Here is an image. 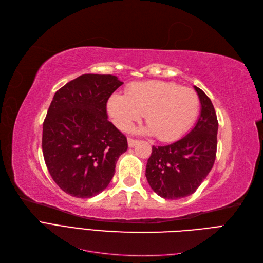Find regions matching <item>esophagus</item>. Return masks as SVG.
I'll list each match as a JSON object with an SVG mask.
<instances>
[{"instance_id":"1","label":"esophagus","mask_w":263,"mask_h":263,"mask_svg":"<svg viewBox=\"0 0 263 263\" xmlns=\"http://www.w3.org/2000/svg\"><path fill=\"white\" fill-rule=\"evenodd\" d=\"M137 143H138V141H137V140L131 139V138H129V139H128V145H129V147H133Z\"/></svg>"}]
</instances>
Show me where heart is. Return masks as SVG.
Returning a JSON list of instances; mask_svg holds the SVG:
<instances>
[{
  "instance_id": "heart-1",
  "label": "heart",
  "mask_w": 263,
  "mask_h": 263,
  "mask_svg": "<svg viewBox=\"0 0 263 263\" xmlns=\"http://www.w3.org/2000/svg\"><path fill=\"white\" fill-rule=\"evenodd\" d=\"M107 109L122 131H130L145 114L148 125L140 132L171 141L190 128L199 111V98L193 90L175 83L145 81L131 84L126 95L115 92L108 99Z\"/></svg>"
}]
</instances>
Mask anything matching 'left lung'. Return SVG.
I'll return each mask as SVG.
<instances>
[{"mask_svg":"<svg viewBox=\"0 0 263 263\" xmlns=\"http://www.w3.org/2000/svg\"><path fill=\"white\" fill-rule=\"evenodd\" d=\"M201 112L194 128L165 146H153L145 176L159 197L177 200L188 197L200 187L215 162L218 122L211 99L194 86Z\"/></svg>","mask_w":263,"mask_h":263,"instance_id":"left-lung-1","label":"left lung"}]
</instances>
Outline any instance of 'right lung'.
Masks as SVG:
<instances>
[{"label": "right lung", "instance_id": "right-lung-1", "mask_svg": "<svg viewBox=\"0 0 263 263\" xmlns=\"http://www.w3.org/2000/svg\"><path fill=\"white\" fill-rule=\"evenodd\" d=\"M114 75L83 74L53 96L42 126V153L54 182L75 198H91L111 181L128 141L108 121L107 101L122 85Z\"/></svg>", "mask_w": 263, "mask_h": 263}]
</instances>
